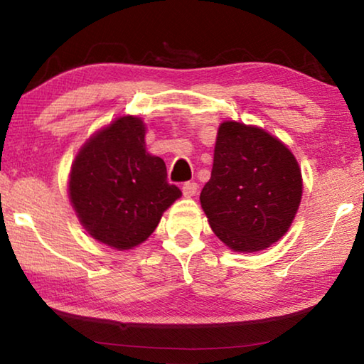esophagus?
Listing matches in <instances>:
<instances>
[{
	"instance_id": "34e87169",
	"label": "esophagus",
	"mask_w": 364,
	"mask_h": 364,
	"mask_svg": "<svg viewBox=\"0 0 364 364\" xmlns=\"http://www.w3.org/2000/svg\"><path fill=\"white\" fill-rule=\"evenodd\" d=\"M197 191H199V184L194 183V181H188V183L183 184L184 197H193V196H196Z\"/></svg>"
}]
</instances>
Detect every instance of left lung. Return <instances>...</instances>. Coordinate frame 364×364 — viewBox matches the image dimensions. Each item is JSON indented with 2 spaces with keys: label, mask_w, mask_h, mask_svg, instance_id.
<instances>
[{
  "label": "left lung",
  "mask_w": 364,
  "mask_h": 364,
  "mask_svg": "<svg viewBox=\"0 0 364 364\" xmlns=\"http://www.w3.org/2000/svg\"><path fill=\"white\" fill-rule=\"evenodd\" d=\"M300 199L301 171L286 144L258 127L221 123L200 193L218 239L245 254L267 249L291 228Z\"/></svg>",
  "instance_id": "8db88e82"
}]
</instances>
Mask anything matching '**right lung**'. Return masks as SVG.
Instances as JSON below:
<instances>
[{
	"instance_id": "obj_1",
	"label": "right lung",
	"mask_w": 364,
	"mask_h": 364,
	"mask_svg": "<svg viewBox=\"0 0 364 364\" xmlns=\"http://www.w3.org/2000/svg\"><path fill=\"white\" fill-rule=\"evenodd\" d=\"M146 125L125 115L95 133L77 154L69 197L91 237L117 250L144 242L181 196L160 157L146 152Z\"/></svg>"
}]
</instances>
